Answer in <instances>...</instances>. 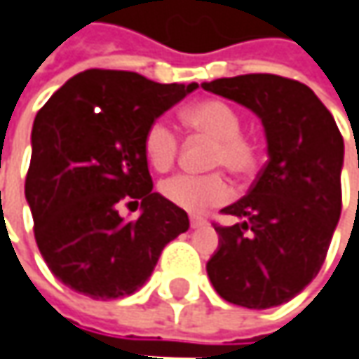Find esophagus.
I'll use <instances>...</instances> for the list:
<instances>
[{
  "label": "esophagus",
  "mask_w": 359,
  "mask_h": 359,
  "mask_svg": "<svg viewBox=\"0 0 359 359\" xmlns=\"http://www.w3.org/2000/svg\"><path fill=\"white\" fill-rule=\"evenodd\" d=\"M203 226H208V222H205L203 217L191 215V228H193V230H197V228H203Z\"/></svg>",
  "instance_id": "1"
}]
</instances>
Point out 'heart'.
<instances>
[{"label": "heart", "mask_w": 359, "mask_h": 359, "mask_svg": "<svg viewBox=\"0 0 359 359\" xmlns=\"http://www.w3.org/2000/svg\"><path fill=\"white\" fill-rule=\"evenodd\" d=\"M182 123L213 140L210 156L212 168H226L236 179H245L255 172L259 154L257 146L243 135V118L234 107L224 100H201L182 111ZM179 154V135L172 125L164 118H156L144 135V156L156 170H168ZM160 193L164 199L187 212H203L208 208L226 203L232 195L228 180L219 172L195 177L175 175L160 182Z\"/></svg>", "instance_id": "obj_1"}]
</instances>
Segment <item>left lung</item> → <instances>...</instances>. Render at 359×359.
I'll return each instance as SVG.
<instances>
[{"label": "left lung", "instance_id": "left-lung-1", "mask_svg": "<svg viewBox=\"0 0 359 359\" xmlns=\"http://www.w3.org/2000/svg\"><path fill=\"white\" fill-rule=\"evenodd\" d=\"M257 114L269 160L243 199L222 213L243 224L215 226L219 248L208 261L215 292L245 309H273L320 271L341 215L343 137L309 86L273 74L203 83Z\"/></svg>", "mask_w": 359, "mask_h": 359}]
</instances>
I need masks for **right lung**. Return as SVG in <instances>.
Returning a JSON list of instances; mask_svg holds the SVG:
<instances>
[{
    "label": "right lung",
    "instance_id": "right-lung-1",
    "mask_svg": "<svg viewBox=\"0 0 359 359\" xmlns=\"http://www.w3.org/2000/svg\"><path fill=\"white\" fill-rule=\"evenodd\" d=\"M197 83H158L135 72L86 69L36 113L26 201L50 273L94 300L137 292L189 215L160 193L144 156L146 129ZM123 203L142 208L123 220Z\"/></svg>",
    "mask_w": 359,
    "mask_h": 359
}]
</instances>
